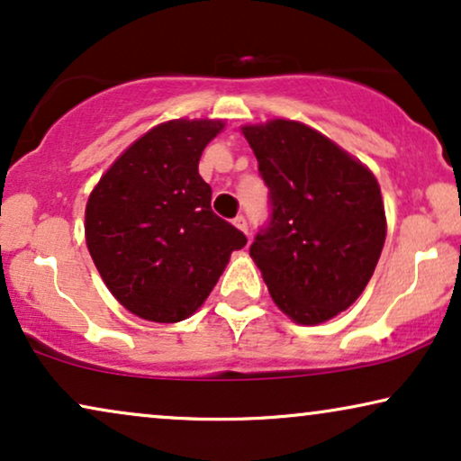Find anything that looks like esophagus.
<instances>
[{
	"mask_svg": "<svg viewBox=\"0 0 461 461\" xmlns=\"http://www.w3.org/2000/svg\"><path fill=\"white\" fill-rule=\"evenodd\" d=\"M232 224H235L239 230H243L245 235H249V232H248V220H245V216H237L235 220H232Z\"/></svg>",
	"mask_w": 461,
	"mask_h": 461,
	"instance_id": "1",
	"label": "esophagus"
}]
</instances>
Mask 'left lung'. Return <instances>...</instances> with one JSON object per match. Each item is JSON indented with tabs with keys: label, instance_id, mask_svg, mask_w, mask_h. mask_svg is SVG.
Here are the masks:
<instances>
[{
	"label": "left lung",
	"instance_id": "1",
	"mask_svg": "<svg viewBox=\"0 0 461 461\" xmlns=\"http://www.w3.org/2000/svg\"><path fill=\"white\" fill-rule=\"evenodd\" d=\"M243 134L268 186L270 216L249 248L270 298L300 325L330 321L374 275L386 239L375 176L304 123L273 119Z\"/></svg>",
	"mask_w": 461,
	"mask_h": 461
}]
</instances>
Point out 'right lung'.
Listing matches in <instances>:
<instances>
[{"mask_svg":"<svg viewBox=\"0 0 461 461\" xmlns=\"http://www.w3.org/2000/svg\"><path fill=\"white\" fill-rule=\"evenodd\" d=\"M212 119H174L131 144L86 205V241L111 294L136 317L178 323L203 304L248 237L212 212L199 176Z\"/></svg>","mask_w":461,"mask_h":461,"instance_id":"add662e5","label":"right lung"}]
</instances>
